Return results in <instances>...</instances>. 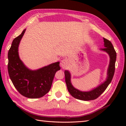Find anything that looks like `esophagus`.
<instances>
[{
	"label": "esophagus",
	"instance_id": "esophagus-1",
	"mask_svg": "<svg viewBox=\"0 0 126 126\" xmlns=\"http://www.w3.org/2000/svg\"><path fill=\"white\" fill-rule=\"evenodd\" d=\"M68 65V61L67 60H66V59H63V60H62L61 61L60 65L63 69L66 68L67 67Z\"/></svg>",
	"mask_w": 126,
	"mask_h": 126
}]
</instances>
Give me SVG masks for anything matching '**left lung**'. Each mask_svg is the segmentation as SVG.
<instances>
[{"instance_id": "8db88e82", "label": "left lung", "mask_w": 126, "mask_h": 126, "mask_svg": "<svg viewBox=\"0 0 126 126\" xmlns=\"http://www.w3.org/2000/svg\"><path fill=\"white\" fill-rule=\"evenodd\" d=\"M104 48L101 50L106 52L110 57V62L107 71V77L106 80L97 87L89 92H81L75 88L71 83V75L68 70L64 71L65 83L68 92L73 97L83 101H90L95 100L102 94L110 84L115 72V64L116 59V53L111 43L106 38H103Z\"/></svg>"}]
</instances>
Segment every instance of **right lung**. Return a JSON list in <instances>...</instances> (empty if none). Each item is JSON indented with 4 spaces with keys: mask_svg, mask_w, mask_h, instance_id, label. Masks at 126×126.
<instances>
[{
    "mask_svg": "<svg viewBox=\"0 0 126 126\" xmlns=\"http://www.w3.org/2000/svg\"><path fill=\"white\" fill-rule=\"evenodd\" d=\"M26 29L16 37L8 52V72L13 84L21 95L30 98L42 97L49 92L55 75L60 70V62L53 63L36 70L24 64L18 54V47Z\"/></svg>",
    "mask_w": 126,
    "mask_h": 126,
    "instance_id": "obj_1",
    "label": "right lung"
}]
</instances>
